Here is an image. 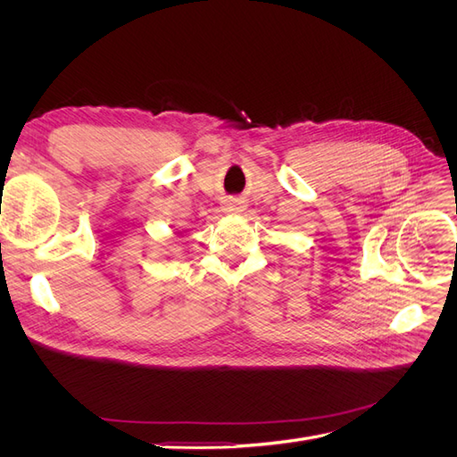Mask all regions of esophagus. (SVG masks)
Returning <instances> with one entry per match:
<instances>
[{"label":"esophagus","mask_w":457,"mask_h":457,"mask_svg":"<svg viewBox=\"0 0 457 457\" xmlns=\"http://www.w3.org/2000/svg\"><path fill=\"white\" fill-rule=\"evenodd\" d=\"M227 210H228L230 213H238V212H242V204H240V202H230V204L227 205Z\"/></svg>","instance_id":"34e87169"}]
</instances>
